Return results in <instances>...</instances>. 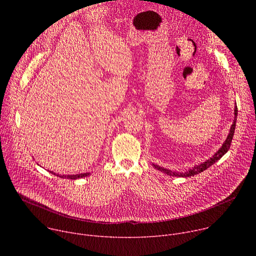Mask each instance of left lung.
<instances>
[{"mask_svg": "<svg viewBox=\"0 0 256 256\" xmlns=\"http://www.w3.org/2000/svg\"><path fill=\"white\" fill-rule=\"evenodd\" d=\"M237 114H238V108L237 106H235V118H234V122L231 126V130H230V132L225 140V142L223 144L222 147L218 150V152L212 157L210 158L208 160H206V162L200 164V165H196L194 166L192 169L188 170V172L186 173H176V172H171L170 170H167V169H164L158 165H154V167L160 171H163L164 173L168 174V175H171V176H180V177H190V176H194L196 174H198L200 172H202L204 170L208 169L210 166H212L214 163H216L218 160H220L227 152L228 150L230 149V146H231V142H232V138H233V136H234V132H235V126H236V120H237Z\"/></svg>", "mask_w": 256, "mask_h": 256, "instance_id": "1", "label": "left lung"}]
</instances>
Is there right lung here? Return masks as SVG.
<instances>
[{
    "mask_svg": "<svg viewBox=\"0 0 256 256\" xmlns=\"http://www.w3.org/2000/svg\"><path fill=\"white\" fill-rule=\"evenodd\" d=\"M52 174H54V173H52ZM54 175H56V174H54ZM88 175H90V173H81V174H76V175H62V176H60V177H62V178H66V179H77V178L86 177V176H88ZM56 176H58V174Z\"/></svg>",
    "mask_w": 256,
    "mask_h": 256,
    "instance_id": "right-lung-1",
    "label": "right lung"
}]
</instances>
